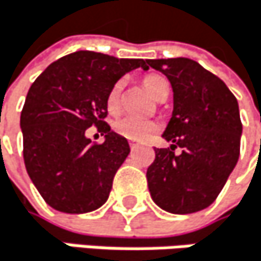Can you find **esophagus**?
Returning <instances> with one entry per match:
<instances>
[{"instance_id":"34e87169","label":"esophagus","mask_w":261,"mask_h":261,"mask_svg":"<svg viewBox=\"0 0 261 261\" xmlns=\"http://www.w3.org/2000/svg\"><path fill=\"white\" fill-rule=\"evenodd\" d=\"M136 147H138V142H135V141H129V148L135 150Z\"/></svg>"}]
</instances>
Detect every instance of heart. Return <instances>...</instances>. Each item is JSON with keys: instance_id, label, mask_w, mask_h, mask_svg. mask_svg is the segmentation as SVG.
Wrapping results in <instances>:
<instances>
[{"instance_id": "b5f03b06", "label": "heart", "mask_w": 261, "mask_h": 261, "mask_svg": "<svg viewBox=\"0 0 261 261\" xmlns=\"http://www.w3.org/2000/svg\"><path fill=\"white\" fill-rule=\"evenodd\" d=\"M142 85L154 99H161L162 94L169 92L167 80L159 74H147L142 79ZM122 91H123V83L119 80L113 85V88L108 92L107 105H108L110 113H113V114L117 113L120 108ZM158 128H159L158 122H154L151 119H138V117L126 116V117H120L114 122V132L129 141H145L153 133L158 132Z\"/></svg>"}]
</instances>
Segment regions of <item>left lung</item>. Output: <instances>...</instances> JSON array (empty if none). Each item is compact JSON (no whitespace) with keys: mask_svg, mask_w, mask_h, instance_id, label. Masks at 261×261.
<instances>
[{"mask_svg":"<svg viewBox=\"0 0 261 261\" xmlns=\"http://www.w3.org/2000/svg\"><path fill=\"white\" fill-rule=\"evenodd\" d=\"M147 63L173 88V114L162 135L172 147L154 148L147 170L150 195L170 214L202 211L217 199L240 156L237 99L221 79L190 59ZM178 146L181 155L174 154Z\"/></svg>","mask_w":261,"mask_h":261,"instance_id":"obj_1","label":"left lung"}]
</instances>
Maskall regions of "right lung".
I'll return each mask as SVG.
<instances>
[{
    "mask_svg": "<svg viewBox=\"0 0 261 261\" xmlns=\"http://www.w3.org/2000/svg\"><path fill=\"white\" fill-rule=\"evenodd\" d=\"M136 68L148 66L142 59L79 50L49 65L32 83L20 119L23 158L52 209L86 214L108 199L129 145L105 122L107 97L113 85ZM89 126L106 135L105 143L86 138Z\"/></svg>",
    "mask_w": 261,
    "mask_h": 261,
    "instance_id": "add662e5",
    "label": "right lung"
}]
</instances>
